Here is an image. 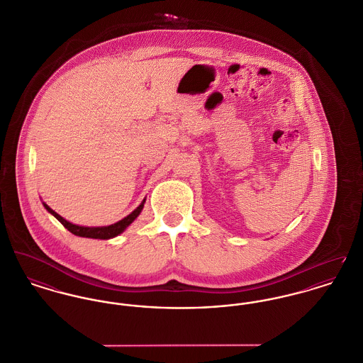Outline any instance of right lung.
Masks as SVG:
<instances>
[{
	"label": "right lung",
	"mask_w": 363,
	"mask_h": 363,
	"mask_svg": "<svg viewBox=\"0 0 363 363\" xmlns=\"http://www.w3.org/2000/svg\"><path fill=\"white\" fill-rule=\"evenodd\" d=\"M143 203H145V200L140 203V206H138L130 216H127V217L123 218L121 221L113 223V225H109V226H98V228L79 226V225L69 223V221H66L65 218H62L59 214H56L55 211H54L50 206H47L45 203H44V207H45V208L55 217L56 220L62 223L67 230H70V232H72L73 235H76V236L91 238V239H111V238H114V236L120 235L130 223H133V221L140 216V213L142 211V208H143Z\"/></svg>",
	"instance_id": "right-lung-1"
}]
</instances>
